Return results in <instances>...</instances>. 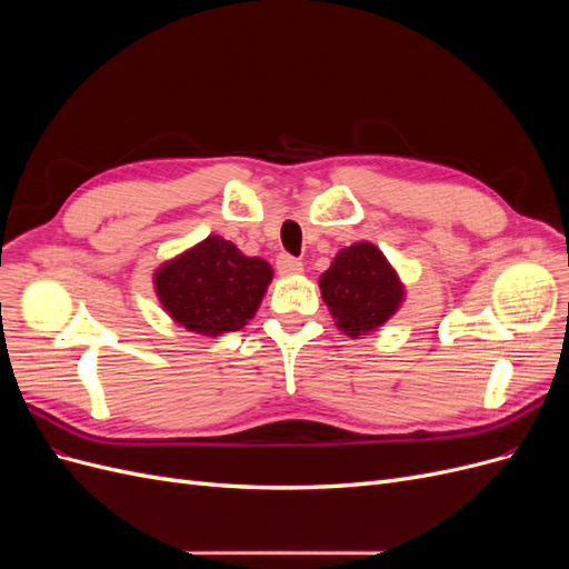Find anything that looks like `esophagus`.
Listing matches in <instances>:
<instances>
[{
  "mask_svg": "<svg viewBox=\"0 0 569 569\" xmlns=\"http://www.w3.org/2000/svg\"><path fill=\"white\" fill-rule=\"evenodd\" d=\"M301 270H303V263L299 261V258L289 256V253L278 256V272L280 274H299Z\"/></svg>",
  "mask_w": 569,
  "mask_h": 569,
  "instance_id": "obj_1",
  "label": "esophagus"
}]
</instances>
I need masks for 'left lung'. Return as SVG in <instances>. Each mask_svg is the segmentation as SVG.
<instances>
[{
    "label": "left lung",
    "mask_w": 569,
    "mask_h": 569,
    "mask_svg": "<svg viewBox=\"0 0 569 569\" xmlns=\"http://www.w3.org/2000/svg\"><path fill=\"white\" fill-rule=\"evenodd\" d=\"M318 284L335 325L351 339L380 330L406 299L399 272L370 242L341 249Z\"/></svg>",
    "instance_id": "left-lung-1"
}]
</instances>
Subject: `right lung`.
<instances>
[{"label": "right lung", "mask_w": 569, "mask_h": 569, "mask_svg": "<svg viewBox=\"0 0 569 569\" xmlns=\"http://www.w3.org/2000/svg\"><path fill=\"white\" fill-rule=\"evenodd\" d=\"M270 280L272 268L263 258L209 234L153 272V289L163 311L187 332L220 337L242 330L256 316Z\"/></svg>", "instance_id": "right-lung-1"}]
</instances>
